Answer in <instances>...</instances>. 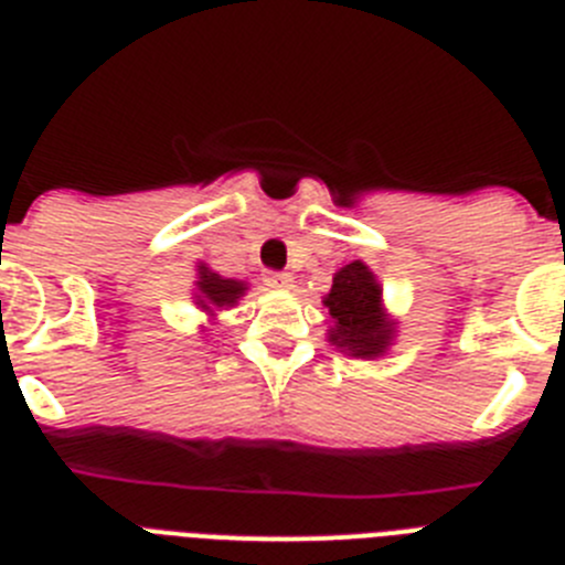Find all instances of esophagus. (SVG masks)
<instances>
[{
    "instance_id": "obj_1",
    "label": "esophagus",
    "mask_w": 565,
    "mask_h": 565,
    "mask_svg": "<svg viewBox=\"0 0 565 565\" xmlns=\"http://www.w3.org/2000/svg\"><path fill=\"white\" fill-rule=\"evenodd\" d=\"M294 277L288 271H268L266 274V286L271 288H291Z\"/></svg>"
}]
</instances>
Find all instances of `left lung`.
Instances as JSON below:
<instances>
[{
  "mask_svg": "<svg viewBox=\"0 0 565 565\" xmlns=\"http://www.w3.org/2000/svg\"><path fill=\"white\" fill-rule=\"evenodd\" d=\"M382 288L364 263H351L333 277L331 294L326 297L333 319L331 342L351 351L353 356H379L391 344V322L384 319Z\"/></svg>",
  "mask_w": 565,
  "mask_h": 565,
  "instance_id": "1",
  "label": "left lung"
}]
</instances>
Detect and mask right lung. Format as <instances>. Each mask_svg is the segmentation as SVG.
Listing matches in <instances>:
<instances>
[{"label":"right lung","mask_w":565,"mask_h":565,"mask_svg":"<svg viewBox=\"0 0 565 565\" xmlns=\"http://www.w3.org/2000/svg\"><path fill=\"white\" fill-rule=\"evenodd\" d=\"M198 288H201L203 299L201 302H212V306L223 308V306H234L237 297L246 291L243 282L237 279H223L221 274H212L201 266V279H198Z\"/></svg>","instance_id":"obj_1"}]
</instances>
